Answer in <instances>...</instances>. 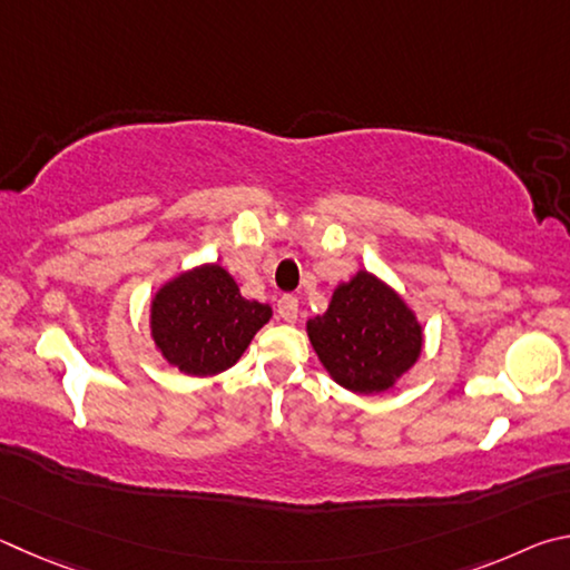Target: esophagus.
I'll use <instances>...</instances> for the list:
<instances>
[{
    "instance_id": "esophagus-1",
    "label": "esophagus",
    "mask_w": 570,
    "mask_h": 570,
    "mask_svg": "<svg viewBox=\"0 0 570 570\" xmlns=\"http://www.w3.org/2000/svg\"><path fill=\"white\" fill-rule=\"evenodd\" d=\"M277 315L283 317L285 323H295L297 321V297L293 295H283L277 301Z\"/></svg>"
}]
</instances>
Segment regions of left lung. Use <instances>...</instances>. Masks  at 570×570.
I'll list each match as a JSON object with an SVG mask.
<instances>
[{
    "instance_id": "8db88e82",
    "label": "left lung",
    "mask_w": 570,
    "mask_h": 570,
    "mask_svg": "<svg viewBox=\"0 0 570 570\" xmlns=\"http://www.w3.org/2000/svg\"><path fill=\"white\" fill-rule=\"evenodd\" d=\"M307 337L337 385L361 395L385 393L423 353V325L391 285L367 269L335 287Z\"/></svg>"
}]
</instances>
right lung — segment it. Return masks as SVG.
I'll return each mask as SVG.
<instances>
[{
	"label": "right lung",
	"instance_id": "add662e5",
	"mask_svg": "<svg viewBox=\"0 0 570 570\" xmlns=\"http://www.w3.org/2000/svg\"><path fill=\"white\" fill-rule=\"evenodd\" d=\"M269 317L273 307L245 301L235 277L213 263L159 287L149 307V331L169 365L207 377L233 367Z\"/></svg>",
	"mask_w": 570,
	"mask_h": 570
}]
</instances>
